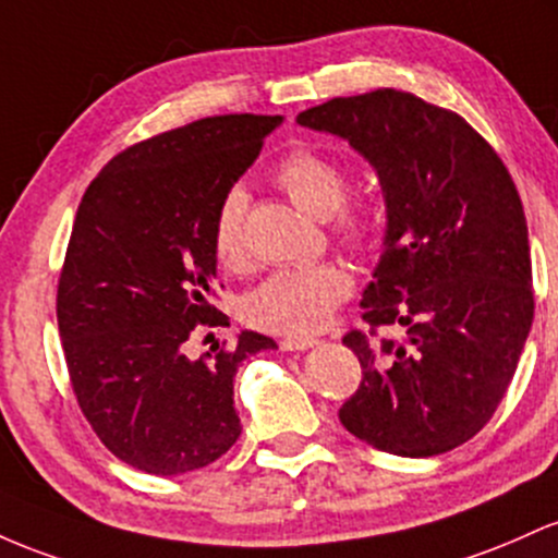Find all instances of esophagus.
Wrapping results in <instances>:
<instances>
[{"mask_svg": "<svg viewBox=\"0 0 558 558\" xmlns=\"http://www.w3.org/2000/svg\"><path fill=\"white\" fill-rule=\"evenodd\" d=\"M279 345L281 350H308L313 345H318V340L316 337H284Z\"/></svg>", "mask_w": 558, "mask_h": 558, "instance_id": "obj_1", "label": "esophagus"}]
</instances>
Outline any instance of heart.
Instances as JSON below:
<instances>
[{"instance_id":"obj_1","label":"heart","mask_w":558,"mask_h":558,"mask_svg":"<svg viewBox=\"0 0 558 558\" xmlns=\"http://www.w3.org/2000/svg\"><path fill=\"white\" fill-rule=\"evenodd\" d=\"M287 197L316 218H329L331 231L342 245L368 250L377 242L379 221L372 203L348 197V173L329 155L300 147L284 155L274 173ZM245 190L234 186L218 203L210 227V247L216 260L229 271L247 266ZM353 292V277L342 263L324 260L313 266L279 268L268 274L242 300V316L253 327L277 335H311L329 322Z\"/></svg>"}]
</instances>
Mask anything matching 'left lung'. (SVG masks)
I'll use <instances>...</instances> for the list:
<instances>
[{"instance_id": "obj_1", "label": "left lung", "mask_w": 558, "mask_h": 558, "mask_svg": "<svg viewBox=\"0 0 558 558\" xmlns=\"http://www.w3.org/2000/svg\"><path fill=\"white\" fill-rule=\"evenodd\" d=\"M342 136L377 168L385 250L363 290L359 390L340 409L350 435L392 456L446 453L490 422L532 327L522 199L504 160L459 112L409 92L335 97L298 116ZM403 326L407 340L378 337Z\"/></svg>"}]
</instances>
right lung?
<instances>
[{
	"label": "right lung",
	"instance_id": "1",
	"mask_svg": "<svg viewBox=\"0 0 558 558\" xmlns=\"http://www.w3.org/2000/svg\"><path fill=\"white\" fill-rule=\"evenodd\" d=\"M279 116H213L118 153L81 197L58 279V327L81 414L102 446L160 477L203 469L240 437L236 366L271 337L186 353L223 327L210 227Z\"/></svg>",
	"mask_w": 558,
	"mask_h": 558
}]
</instances>
